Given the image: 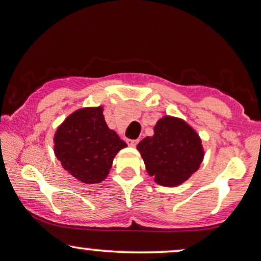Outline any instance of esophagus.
Listing matches in <instances>:
<instances>
[{"label":"esophagus","mask_w":261,"mask_h":261,"mask_svg":"<svg viewBox=\"0 0 261 261\" xmlns=\"http://www.w3.org/2000/svg\"><path fill=\"white\" fill-rule=\"evenodd\" d=\"M138 143H139V140L138 139H127V144L129 146H137Z\"/></svg>","instance_id":"esophagus-1"}]
</instances>
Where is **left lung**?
Masks as SVG:
<instances>
[{"instance_id": "8db88e82", "label": "left lung", "mask_w": 261, "mask_h": 261, "mask_svg": "<svg viewBox=\"0 0 261 261\" xmlns=\"http://www.w3.org/2000/svg\"><path fill=\"white\" fill-rule=\"evenodd\" d=\"M145 168L161 186L181 185L197 172L204 157L201 137L188 122L166 115L156 122L153 136L137 145Z\"/></svg>"}]
</instances>
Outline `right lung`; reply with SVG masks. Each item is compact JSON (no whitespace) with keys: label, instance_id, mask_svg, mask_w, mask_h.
Returning a JSON list of instances; mask_svg holds the SVG:
<instances>
[{"label":"right lung","instance_id":"1","mask_svg":"<svg viewBox=\"0 0 261 261\" xmlns=\"http://www.w3.org/2000/svg\"><path fill=\"white\" fill-rule=\"evenodd\" d=\"M102 106L70 114L54 134V155L63 168L85 184H98L110 173L115 156L127 146L110 129Z\"/></svg>","mask_w":261,"mask_h":261}]
</instances>
